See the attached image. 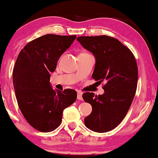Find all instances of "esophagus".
<instances>
[{
    "label": "esophagus",
    "mask_w": 158,
    "mask_h": 158,
    "mask_svg": "<svg viewBox=\"0 0 158 158\" xmlns=\"http://www.w3.org/2000/svg\"><path fill=\"white\" fill-rule=\"evenodd\" d=\"M82 95H83V93L81 91L77 92V99L78 100H83V97H82Z\"/></svg>",
    "instance_id": "obj_1"
}]
</instances>
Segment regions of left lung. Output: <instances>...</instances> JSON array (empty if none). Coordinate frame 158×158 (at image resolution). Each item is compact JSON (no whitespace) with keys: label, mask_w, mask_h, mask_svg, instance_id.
I'll return each mask as SVG.
<instances>
[{"label":"left lung","mask_w":158,"mask_h":158,"mask_svg":"<svg viewBox=\"0 0 158 158\" xmlns=\"http://www.w3.org/2000/svg\"><path fill=\"white\" fill-rule=\"evenodd\" d=\"M77 40L96 58L93 78L106 83L103 94H83L92 106L84 123L90 130L107 132L120 124L131 106L137 85V62L130 49L114 37L79 36Z\"/></svg>","instance_id":"obj_1"}]
</instances>
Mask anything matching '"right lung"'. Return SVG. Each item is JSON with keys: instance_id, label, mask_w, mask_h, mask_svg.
<instances>
[{"instance_id": "right-lung-1", "label": "right lung", "mask_w": 158, "mask_h": 158, "mask_svg": "<svg viewBox=\"0 0 158 158\" xmlns=\"http://www.w3.org/2000/svg\"><path fill=\"white\" fill-rule=\"evenodd\" d=\"M75 39L46 34L28 43L17 57L13 71L17 102L26 120L40 131L57 128L64 109L77 98L75 90H54L49 83L58 60Z\"/></svg>"}]
</instances>
